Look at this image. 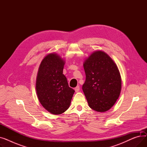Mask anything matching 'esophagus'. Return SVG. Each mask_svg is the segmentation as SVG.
I'll return each instance as SVG.
<instances>
[{
	"label": "esophagus",
	"mask_w": 147,
	"mask_h": 147,
	"mask_svg": "<svg viewBox=\"0 0 147 147\" xmlns=\"http://www.w3.org/2000/svg\"><path fill=\"white\" fill-rule=\"evenodd\" d=\"M74 90H75V92H79V90H80V87H79V86H76V87L75 88Z\"/></svg>",
	"instance_id": "1"
}]
</instances>
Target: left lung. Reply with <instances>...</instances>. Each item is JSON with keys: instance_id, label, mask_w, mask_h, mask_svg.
Masks as SVG:
<instances>
[{"instance_id": "1", "label": "left lung", "mask_w": 147, "mask_h": 147, "mask_svg": "<svg viewBox=\"0 0 147 147\" xmlns=\"http://www.w3.org/2000/svg\"><path fill=\"white\" fill-rule=\"evenodd\" d=\"M86 80L82 89L89 107L98 112L110 110L119 98L121 87L119 69L102 51L92 53L83 64Z\"/></svg>"}]
</instances>
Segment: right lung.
Listing matches in <instances>:
<instances>
[{"label":"right lung","mask_w":147,"mask_h":147,"mask_svg":"<svg viewBox=\"0 0 147 147\" xmlns=\"http://www.w3.org/2000/svg\"><path fill=\"white\" fill-rule=\"evenodd\" d=\"M64 61L55 53L42 60L38 68L36 92L45 109L53 114H61L69 107L74 90L69 88L63 74Z\"/></svg>","instance_id":"obj_1"}]
</instances>
